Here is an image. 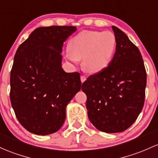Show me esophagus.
Wrapping results in <instances>:
<instances>
[{
    "label": "esophagus",
    "mask_w": 158,
    "mask_h": 158,
    "mask_svg": "<svg viewBox=\"0 0 158 158\" xmlns=\"http://www.w3.org/2000/svg\"><path fill=\"white\" fill-rule=\"evenodd\" d=\"M80 79H81V82H82V83H83L85 82V81L86 80V77H85V76H81Z\"/></svg>",
    "instance_id": "1"
}]
</instances>
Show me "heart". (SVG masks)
<instances>
[{"label": "heart", "mask_w": 158, "mask_h": 158, "mask_svg": "<svg viewBox=\"0 0 158 158\" xmlns=\"http://www.w3.org/2000/svg\"><path fill=\"white\" fill-rule=\"evenodd\" d=\"M116 49V37L110 31H83L70 40L66 57L73 64L82 60L90 73H99L110 64Z\"/></svg>", "instance_id": "heart-1"}]
</instances>
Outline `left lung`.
<instances>
[{"instance_id":"8db88e82","label":"left lung","mask_w":158,"mask_h":158,"mask_svg":"<svg viewBox=\"0 0 158 158\" xmlns=\"http://www.w3.org/2000/svg\"><path fill=\"white\" fill-rule=\"evenodd\" d=\"M112 27L116 37L112 60L82 85L90 121L99 131L109 133L123 132L136 120L143 108L147 79L139 48L122 31Z\"/></svg>"}]
</instances>
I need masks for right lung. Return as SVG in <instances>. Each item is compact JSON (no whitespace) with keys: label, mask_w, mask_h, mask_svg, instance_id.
I'll return each mask as SVG.
<instances>
[{"label":"right lung","mask_w":158,"mask_h":158,"mask_svg":"<svg viewBox=\"0 0 158 158\" xmlns=\"http://www.w3.org/2000/svg\"><path fill=\"white\" fill-rule=\"evenodd\" d=\"M75 26L35 29L19 46L10 73V101L20 124L37 135L55 133L66 107L81 89L80 74L61 67L64 42Z\"/></svg>","instance_id":"obj_1"}]
</instances>
